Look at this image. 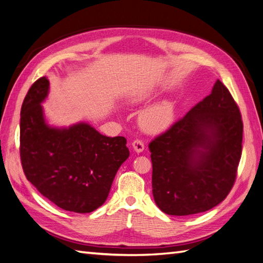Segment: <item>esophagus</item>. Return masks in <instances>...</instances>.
I'll return each mask as SVG.
<instances>
[{
	"label": "esophagus",
	"mask_w": 263,
	"mask_h": 263,
	"mask_svg": "<svg viewBox=\"0 0 263 263\" xmlns=\"http://www.w3.org/2000/svg\"><path fill=\"white\" fill-rule=\"evenodd\" d=\"M132 146L136 152H142L144 150V143L141 141V140H134L132 142Z\"/></svg>",
	"instance_id": "1"
}]
</instances>
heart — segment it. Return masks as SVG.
I'll return each mask as SVG.
<instances>
[{"label": "heart", "mask_w": 263, "mask_h": 263, "mask_svg": "<svg viewBox=\"0 0 263 263\" xmlns=\"http://www.w3.org/2000/svg\"><path fill=\"white\" fill-rule=\"evenodd\" d=\"M175 119V105L173 102L163 100L140 114L139 124L148 133H160L173 124Z\"/></svg>", "instance_id": "heart-1"}]
</instances>
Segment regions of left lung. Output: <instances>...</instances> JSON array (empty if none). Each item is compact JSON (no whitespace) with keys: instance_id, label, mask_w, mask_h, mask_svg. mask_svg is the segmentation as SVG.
I'll return each instance as SVG.
<instances>
[{"instance_id":"left-lung-1","label":"left lung","mask_w":263,"mask_h":263,"mask_svg":"<svg viewBox=\"0 0 263 263\" xmlns=\"http://www.w3.org/2000/svg\"><path fill=\"white\" fill-rule=\"evenodd\" d=\"M242 136L240 109L217 79L209 96L149 144L158 207L186 216L223 201L236 178Z\"/></svg>"}]
</instances>
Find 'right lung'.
Masks as SVG:
<instances>
[{
	"label": "right lung",
	"instance_id": "right-lung-1",
	"mask_svg": "<svg viewBox=\"0 0 263 263\" xmlns=\"http://www.w3.org/2000/svg\"><path fill=\"white\" fill-rule=\"evenodd\" d=\"M49 81L30 87L21 107L20 157L27 179L54 205L90 213L106 200L114 177L130 156L124 137L103 136L79 122L54 127L45 120Z\"/></svg>",
	"mask_w": 263,
	"mask_h": 263
}]
</instances>
